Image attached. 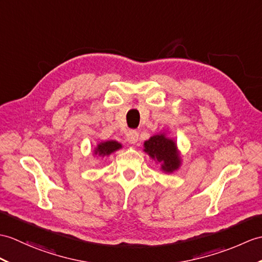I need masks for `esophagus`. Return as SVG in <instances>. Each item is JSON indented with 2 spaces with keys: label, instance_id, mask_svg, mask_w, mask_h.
I'll use <instances>...</instances> for the list:
<instances>
[{
  "label": "esophagus",
  "instance_id": "34e87169",
  "mask_svg": "<svg viewBox=\"0 0 262 262\" xmlns=\"http://www.w3.org/2000/svg\"><path fill=\"white\" fill-rule=\"evenodd\" d=\"M138 137H139V134H138L137 130L130 129L128 133L126 134V141L128 142L129 144H135V143H137Z\"/></svg>",
  "mask_w": 262,
  "mask_h": 262
}]
</instances>
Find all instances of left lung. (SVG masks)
Returning <instances> with one entry per match:
<instances>
[{
    "instance_id": "left-lung-1",
    "label": "left lung",
    "mask_w": 262,
    "mask_h": 262,
    "mask_svg": "<svg viewBox=\"0 0 262 262\" xmlns=\"http://www.w3.org/2000/svg\"><path fill=\"white\" fill-rule=\"evenodd\" d=\"M145 151L153 159L162 162V168L166 172L178 169L180 160L176 151V145L172 139L164 135H155L144 143Z\"/></svg>"
}]
</instances>
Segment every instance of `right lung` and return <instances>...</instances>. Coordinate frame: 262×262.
Returning a JSON list of instances; mask_svg holds the SVG:
<instances>
[{
  "label": "right lung",
  "instance_id": "right-lung-1",
  "mask_svg": "<svg viewBox=\"0 0 262 262\" xmlns=\"http://www.w3.org/2000/svg\"><path fill=\"white\" fill-rule=\"evenodd\" d=\"M121 147V145L115 141H109L105 143H100L98 145V147L96 148V153H98L99 155H109L112 154L113 151L117 150Z\"/></svg>",
  "mask_w": 262,
  "mask_h": 262
}]
</instances>
